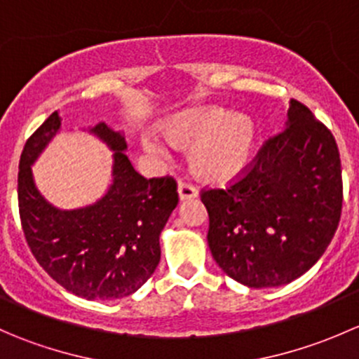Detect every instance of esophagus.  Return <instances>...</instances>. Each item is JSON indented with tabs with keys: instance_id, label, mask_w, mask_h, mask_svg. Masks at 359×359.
Masks as SVG:
<instances>
[{
	"instance_id": "esophagus-1",
	"label": "esophagus",
	"mask_w": 359,
	"mask_h": 359,
	"mask_svg": "<svg viewBox=\"0 0 359 359\" xmlns=\"http://www.w3.org/2000/svg\"><path fill=\"white\" fill-rule=\"evenodd\" d=\"M177 193H179L180 201H187V200H194V198H198V191L186 182H179V186H177Z\"/></svg>"
}]
</instances>
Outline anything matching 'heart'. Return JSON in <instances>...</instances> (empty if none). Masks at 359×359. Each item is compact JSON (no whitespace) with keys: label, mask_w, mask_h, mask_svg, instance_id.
<instances>
[{"label":"heart","mask_w":359,"mask_h":359,"mask_svg":"<svg viewBox=\"0 0 359 359\" xmlns=\"http://www.w3.org/2000/svg\"><path fill=\"white\" fill-rule=\"evenodd\" d=\"M166 142L189 151V168L196 179L226 186L240 179L252 163L257 146V125L241 112L219 106H200L175 112L159 126ZM159 151L156 142H147Z\"/></svg>","instance_id":"b5f03b06"}]
</instances>
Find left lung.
I'll return each mask as SVG.
<instances>
[{
	"label": "left lung",
	"instance_id": "8db88e82",
	"mask_svg": "<svg viewBox=\"0 0 359 359\" xmlns=\"http://www.w3.org/2000/svg\"><path fill=\"white\" fill-rule=\"evenodd\" d=\"M206 240L220 269L250 288L302 276L334 238L342 208V170L330 130L290 100L285 130L266 140L247 177L203 191Z\"/></svg>",
	"mask_w": 359,
	"mask_h": 359
}]
</instances>
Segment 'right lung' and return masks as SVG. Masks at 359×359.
<instances>
[{"label":"right lung","mask_w":359,"mask_h":359,"mask_svg":"<svg viewBox=\"0 0 359 359\" xmlns=\"http://www.w3.org/2000/svg\"><path fill=\"white\" fill-rule=\"evenodd\" d=\"M59 111L29 137L19 163V212L39 266L67 292L86 300L135 293L161 259L159 234L175 210L170 177L144 179L130 163L125 133L99 121L86 130L112 151L111 184L92 205L62 210L36 187L32 165L60 132Z\"/></svg>","instance_id":"add662e5"}]
</instances>
